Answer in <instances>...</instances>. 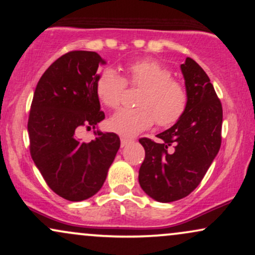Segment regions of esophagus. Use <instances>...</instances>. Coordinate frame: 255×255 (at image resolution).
<instances>
[{
  "label": "esophagus",
  "mask_w": 255,
  "mask_h": 255,
  "mask_svg": "<svg viewBox=\"0 0 255 255\" xmlns=\"http://www.w3.org/2000/svg\"><path fill=\"white\" fill-rule=\"evenodd\" d=\"M129 142H130L129 138H127V137H121V147L127 146V144L129 143Z\"/></svg>",
  "instance_id": "34e87169"
}]
</instances>
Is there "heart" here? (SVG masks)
<instances>
[{"instance_id":"1","label":"heart","mask_w":255,"mask_h":255,"mask_svg":"<svg viewBox=\"0 0 255 255\" xmlns=\"http://www.w3.org/2000/svg\"><path fill=\"white\" fill-rule=\"evenodd\" d=\"M126 83L141 87L136 108H122L108 120L109 129L133 136L156 124L168 127L186 111L187 90L183 83L170 77V72L153 59H141L126 67V77L114 69L106 68L95 81V93L102 105L117 108L120 105Z\"/></svg>"}]
</instances>
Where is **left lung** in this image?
<instances>
[{"mask_svg":"<svg viewBox=\"0 0 255 255\" xmlns=\"http://www.w3.org/2000/svg\"><path fill=\"white\" fill-rule=\"evenodd\" d=\"M187 107L176 124L157 134L159 142L140 138L144 160L138 182L147 195L172 202L194 191L221 146L222 106L205 70L191 57L181 64Z\"/></svg>","mask_w":255,"mask_h":255,"instance_id":"1","label":"left lung"}]
</instances>
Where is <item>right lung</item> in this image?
Returning a JSON list of instances; mask_svg holds the SVG:
<instances>
[{
	"mask_svg": "<svg viewBox=\"0 0 255 255\" xmlns=\"http://www.w3.org/2000/svg\"><path fill=\"white\" fill-rule=\"evenodd\" d=\"M106 62L95 51L73 50L51 63L35 89L28 120L30 155L53 192L82 201L104 185L120 137L94 131L90 142L77 131L105 119L95 93L98 68Z\"/></svg>",
	"mask_w": 255,
	"mask_h": 255,
	"instance_id": "right-lung-1",
	"label": "right lung"
}]
</instances>
